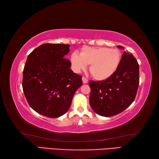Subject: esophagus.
Masks as SVG:
<instances>
[{
	"mask_svg": "<svg viewBox=\"0 0 159 159\" xmlns=\"http://www.w3.org/2000/svg\"><path fill=\"white\" fill-rule=\"evenodd\" d=\"M82 80H83V83H87L88 82V79H86L85 77H83V78H82Z\"/></svg>",
	"mask_w": 159,
	"mask_h": 159,
	"instance_id": "1",
	"label": "esophagus"
}]
</instances>
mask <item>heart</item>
<instances>
[{"label": "heart", "mask_w": 159, "mask_h": 159, "mask_svg": "<svg viewBox=\"0 0 159 159\" xmlns=\"http://www.w3.org/2000/svg\"><path fill=\"white\" fill-rule=\"evenodd\" d=\"M121 54L117 49L105 47H83L79 55L76 52L70 56L74 71L79 73L90 65L89 71L94 79L104 80L113 76L119 66Z\"/></svg>", "instance_id": "heart-1"}]
</instances>
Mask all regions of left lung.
Wrapping results in <instances>:
<instances>
[{
	"instance_id": "1",
	"label": "left lung",
	"mask_w": 159,
	"mask_h": 159,
	"mask_svg": "<svg viewBox=\"0 0 159 159\" xmlns=\"http://www.w3.org/2000/svg\"><path fill=\"white\" fill-rule=\"evenodd\" d=\"M118 48L123 49L120 45ZM139 82L138 61L133 54L124 52L113 76L101 81L89 82L91 108L98 114L105 117L120 114L134 100Z\"/></svg>"
}]
</instances>
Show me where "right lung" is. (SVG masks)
Wrapping results in <instances>:
<instances>
[{"instance_id": "add662e5", "label": "right lung", "mask_w": 159, "mask_h": 159, "mask_svg": "<svg viewBox=\"0 0 159 159\" xmlns=\"http://www.w3.org/2000/svg\"><path fill=\"white\" fill-rule=\"evenodd\" d=\"M68 44L45 43L29 54L23 71L22 88L28 103L35 111L57 118L68 111L75 93L81 86L80 75L70 69L64 58Z\"/></svg>"}]
</instances>
